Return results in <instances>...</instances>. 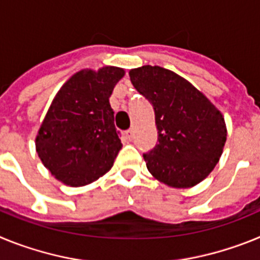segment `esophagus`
Returning <instances> with one entry per match:
<instances>
[{
  "instance_id": "34e87169",
  "label": "esophagus",
  "mask_w": 260,
  "mask_h": 260,
  "mask_svg": "<svg viewBox=\"0 0 260 260\" xmlns=\"http://www.w3.org/2000/svg\"><path fill=\"white\" fill-rule=\"evenodd\" d=\"M125 137H126V139H127V141H133V138H134V132H133L132 128L126 130Z\"/></svg>"
}]
</instances>
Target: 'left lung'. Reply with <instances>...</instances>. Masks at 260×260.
Listing matches in <instances>:
<instances>
[{"label": "left lung", "mask_w": 260, "mask_h": 260, "mask_svg": "<svg viewBox=\"0 0 260 260\" xmlns=\"http://www.w3.org/2000/svg\"><path fill=\"white\" fill-rule=\"evenodd\" d=\"M128 75L155 110L158 144L143 155L148 172L176 189L198 185L219 162L226 142L221 112L189 80L168 69L146 65Z\"/></svg>", "instance_id": "obj_1"}]
</instances>
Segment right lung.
Segmentation results:
<instances>
[{"instance_id": "add662e5", "label": "right lung", "mask_w": 260, "mask_h": 260, "mask_svg": "<svg viewBox=\"0 0 260 260\" xmlns=\"http://www.w3.org/2000/svg\"><path fill=\"white\" fill-rule=\"evenodd\" d=\"M125 70L83 69L59 88L36 135V152L54 178L88 185L113 167L122 148L109 98Z\"/></svg>"}]
</instances>
